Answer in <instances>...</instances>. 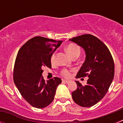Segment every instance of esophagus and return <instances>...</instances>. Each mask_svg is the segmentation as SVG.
Segmentation results:
<instances>
[{"label": "esophagus", "mask_w": 123, "mask_h": 123, "mask_svg": "<svg viewBox=\"0 0 123 123\" xmlns=\"http://www.w3.org/2000/svg\"><path fill=\"white\" fill-rule=\"evenodd\" d=\"M62 82H65V83H69V81H68V80H66V79H62Z\"/></svg>", "instance_id": "34e87169"}]
</instances>
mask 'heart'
Listing matches in <instances>:
<instances>
[{
    "label": "heart",
    "instance_id": "obj_1",
    "mask_svg": "<svg viewBox=\"0 0 123 123\" xmlns=\"http://www.w3.org/2000/svg\"><path fill=\"white\" fill-rule=\"evenodd\" d=\"M66 51L68 54V55L72 58L74 56H78L80 55L81 50L79 47L75 44H69L66 47ZM55 59H56V54L54 53L50 57V62L52 64L55 63ZM60 74L65 78H69L71 75L70 71L67 69H63L60 72Z\"/></svg>",
    "mask_w": 123,
    "mask_h": 123
}]
</instances>
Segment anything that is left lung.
Segmentation results:
<instances>
[{
	"label": "left lung",
	"instance_id": "1",
	"mask_svg": "<svg viewBox=\"0 0 123 123\" xmlns=\"http://www.w3.org/2000/svg\"><path fill=\"white\" fill-rule=\"evenodd\" d=\"M82 47L86 60L77 74L78 78L88 76L87 84L76 81L78 87L72 92L74 102L83 107H90L104 98L115 75V64L110 52L99 39L91 34H83L69 39Z\"/></svg>",
	"mask_w": 123,
	"mask_h": 123
}]
</instances>
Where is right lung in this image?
Wrapping results in <instances>:
<instances>
[{
  "label": "right lung",
  "mask_w": 123,
  "mask_h": 123,
  "mask_svg": "<svg viewBox=\"0 0 123 123\" xmlns=\"http://www.w3.org/2000/svg\"><path fill=\"white\" fill-rule=\"evenodd\" d=\"M62 41L36 36L19 49L15 60L13 81L21 96L31 106L45 108L54 100L62 79L57 77L45 81L42 76L47 67L52 68L50 57Z\"/></svg>",
  "instance_id": "add662e5"
}]
</instances>
